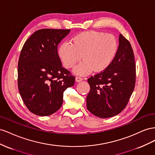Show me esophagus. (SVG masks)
<instances>
[{
	"label": "esophagus",
	"instance_id": "1",
	"mask_svg": "<svg viewBox=\"0 0 155 155\" xmlns=\"http://www.w3.org/2000/svg\"><path fill=\"white\" fill-rule=\"evenodd\" d=\"M82 80H83V78L82 77H77L76 78H75V81H76V82H81Z\"/></svg>",
	"mask_w": 155,
	"mask_h": 155
}]
</instances>
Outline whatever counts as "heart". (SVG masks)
<instances>
[{
  "instance_id": "1",
  "label": "heart",
  "mask_w": 155,
  "mask_h": 155,
  "mask_svg": "<svg viewBox=\"0 0 155 155\" xmlns=\"http://www.w3.org/2000/svg\"><path fill=\"white\" fill-rule=\"evenodd\" d=\"M72 43L64 42L58 48V55L65 68H71L74 74H89L94 70L101 72L107 69L116 58L118 42L113 35L97 31H86L74 36Z\"/></svg>"
}]
</instances>
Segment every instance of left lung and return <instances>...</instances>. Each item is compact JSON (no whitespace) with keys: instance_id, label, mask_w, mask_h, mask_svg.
I'll use <instances>...</instances> for the list:
<instances>
[{"instance_id":"obj_1","label":"left lung","mask_w":155,"mask_h":155,"mask_svg":"<svg viewBox=\"0 0 155 155\" xmlns=\"http://www.w3.org/2000/svg\"><path fill=\"white\" fill-rule=\"evenodd\" d=\"M118 51L113 62L103 71L87 79L90 91L87 108L95 116L108 118L124 109L136 82L134 56L130 42L119 35Z\"/></svg>"}]
</instances>
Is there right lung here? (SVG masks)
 <instances>
[{"mask_svg":"<svg viewBox=\"0 0 155 155\" xmlns=\"http://www.w3.org/2000/svg\"><path fill=\"white\" fill-rule=\"evenodd\" d=\"M70 30L44 28L25 43L18 61V88L30 111L40 116L56 112L63 103L64 91L75 77L64 68L58 54L60 42Z\"/></svg>","mask_w":155,"mask_h":155,"instance_id":"add662e5","label":"right lung"}]
</instances>
